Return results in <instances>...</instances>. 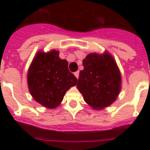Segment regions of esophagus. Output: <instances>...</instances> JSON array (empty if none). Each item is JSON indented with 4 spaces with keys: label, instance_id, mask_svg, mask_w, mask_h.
Segmentation results:
<instances>
[{
    "label": "esophagus",
    "instance_id": "1",
    "mask_svg": "<svg viewBox=\"0 0 150 150\" xmlns=\"http://www.w3.org/2000/svg\"><path fill=\"white\" fill-rule=\"evenodd\" d=\"M74 75H75V76L77 79H79V71H75V73H74Z\"/></svg>",
    "mask_w": 150,
    "mask_h": 150
}]
</instances>
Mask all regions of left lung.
Returning a JSON list of instances; mask_svg holds the SVG:
<instances>
[{
  "instance_id": "8db88e82",
  "label": "left lung",
  "mask_w": 150,
  "mask_h": 150,
  "mask_svg": "<svg viewBox=\"0 0 150 150\" xmlns=\"http://www.w3.org/2000/svg\"><path fill=\"white\" fill-rule=\"evenodd\" d=\"M82 64L77 88L86 103L96 110L110 106L121 90V73L114 57L107 52L89 54Z\"/></svg>"
}]
</instances>
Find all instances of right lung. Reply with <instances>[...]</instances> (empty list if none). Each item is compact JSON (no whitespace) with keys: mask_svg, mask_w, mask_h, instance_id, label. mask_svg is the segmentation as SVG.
<instances>
[{"mask_svg":"<svg viewBox=\"0 0 150 150\" xmlns=\"http://www.w3.org/2000/svg\"><path fill=\"white\" fill-rule=\"evenodd\" d=\"M30 93L36 102L47 108L61 103L66 91L77 84L78 79L68 70L66 60L59 52H38L29 67L27 76Z\"/></svg>","mask_w":150,"mask_h":150,"instance_id":"right-lung-1","label":"right lung"}]
</instances>
